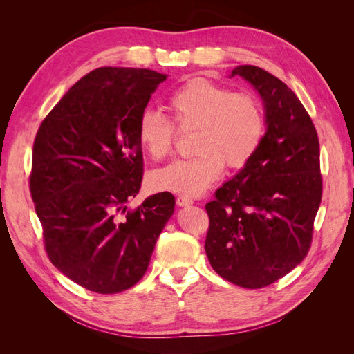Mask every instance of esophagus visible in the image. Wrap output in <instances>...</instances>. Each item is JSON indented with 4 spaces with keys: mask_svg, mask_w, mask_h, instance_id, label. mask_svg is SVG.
I'll use <instances>...</instances> for the list:
<instances>
[{
    "mask_svg": "<svg viewBox=\"0 0 354 354\" xmlns=\"http://www.w3.org/2000/svg\"><path fill=\"white\" fill-rule=\"evenodd\" d=\"M176 202H177V205H180V207H186V205H190V203H194V201H192V198L185 196V195H178V196L176 198Z\"/></svg>",
    "mask_w": 354,
    "mask_h": 354,
    "instance_id": "34e87169",
    "label": "esophagus"
}]
</instances>
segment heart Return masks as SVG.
Here are the masks:
<instances>
[{"label": "heart", "instance_id": "b5f03b06", "mask_svg": "<svg viewBox=\"0 0 354 354\" xmlns=\"http://www.w3.org/2000/svg\"><path fill=\"white\" fill-rule=\"evenodd\" d=\"M168 108L178 130H195V155L153 173L151 183L159 190L198 196L220 178L224 165L232 171L245 168L263 145L266 111L250 91L234 93L207 78H194L169 95ZM174 123L153 109L138 115L136 137L149 158L164 160L173 152Z\"/></svg>", "mask_w": 354, "mask_h": 354}]
</instances>
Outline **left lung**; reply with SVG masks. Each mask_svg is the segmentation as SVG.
<instances>
[{
	"label": "left lung",
	"instance_id": "1",
	"mask_svg": "<svg viewBox=\"0 0 354 354\" xmlns=\"http://www.w3.org/2000/svg\"><path fill=\"white\" fill-rule=\"evenodd\" d=\"M232 77L260 93L267 131L251 162L205 205V252L223 279L257 289L295 269L312 246L324 190L320 149L312 118L285 82L250 65Z\"/></svg>",
	"mask_w": 354,
	"mask_h": 354
}]
</instances>
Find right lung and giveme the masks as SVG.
Instances as JSON below:
<instances>
[{
	"label": "right lung",
	"instance_id": "add662e5",
	"mask_svg": "<svg viewBox=\"0 0 354 354\" xmlns=\"http://www.w3.org/2000/svg\"><path fill=\"white\" fill-rule=\"evenodd\" d=\"M168 75L99 68L41 122L32 149L30 196L53 266L80 286L116 294L142 279L174 212L160 192L127 207L143 180L137 118Z\"/></svg>",
	"mask_w": 354,
	"mask_h": 354
}]
</instances>
